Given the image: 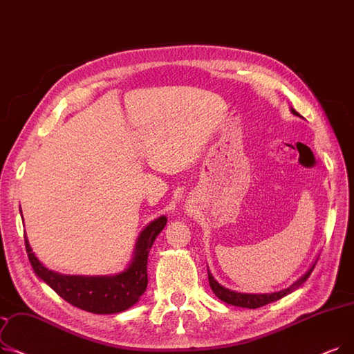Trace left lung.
Instances as JSON below:
<instances>
[{"label": "left lung", "instance_id": "8db88e82", "mask_svg": "<svg viewBox=\"0 0 354 354\" xmlns=\"http://www.w3.org/2000/svg\"><path fill=\"white\" fill-rule=\"evenodd\" d=\"M290 111H292V114L301 117L294 109H290ZM317 260L313 263V266L308 269V272L304 273L301 278L298 281H295L294 283H292L289 288L282 289L279 292H272V294H241V292L230 290L228 288H224L223 285H220L217 281H215L214 276L209 273V270H208V281H209V286H211L212 292L215 294V297L220 298L223 302H227V304L234 305V306H243V308L254 310V308H260V306H263L266 304L278 301V299L289 295L290 292L297 290L306 279L310 278V274L313 273V270L315 268Z\"/></svg>", "mask_w": 354, "mask_h": 354}]
</instances>
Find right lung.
I'll return each instance as SVG.
<instances>
[{"label":"right lung","mask_w":354,"mask_h":354,"mask_svg":"<svg viewBox=\"0 0 354 354\" xmlns=\"http://www.w3.org/2000/svg\"><path fill=\"white\" fill-rule=\"evenodd\" d=\"M167 223L165 215L147 224L136 243L126 270L111 276L62 274L43 266L24 236L26 252L35 273L71 305L94 314H117L129 310L147 288V259L153 241Z\"/></svg>","instance_id":"obj_1"}]
</instances>
